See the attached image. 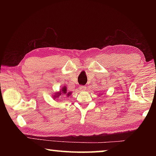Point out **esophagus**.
<instances>
[{"label": "esophagus", "instance_id": "obj_1", "mask_svg": "<svg viewBox=\"0 0 156 156\" xmlns=\"http://www.w3.org/2000/svg\"><path fill=\"white\" fill-rule=\"evenodd\" d=\"M79 89H80V91H84V90H86V87L85 86H80Z\"/></svg>", "mask_w": 156, "mask_h": 156}]
</instances>
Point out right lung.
<instances>
[{"instance_id":"obj_1","label":"right lung","mask_w":156,"mask_h":156,"mask_svg":"<svg viewBox=\"0 0 156 156\" xmlns=\"http://www.w3.org/2000/svg\"><path fill=\"white\" fill-rule=\"evenodd\" d=\"M65 95L67 98L69 97L71 95H72V92L71 91H67V87L66 86H63L58 91H56L54 92L52 95V98L53 99L55 100H58L59 98H60V97H62V96Z\"/></svg>"}]
</instances>
